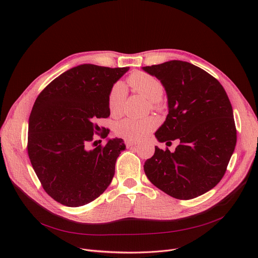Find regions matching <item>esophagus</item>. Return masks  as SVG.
I'll return each instance as SVG.
<instances>
[{
    "label": "esophagus",
    "instance_id": "34e87169",
    "mask_svg": "<svg viewBox=\"0 0 258 258\" xmlns=\"http://www.w3.org/2000/svg\"><path fill=\"white\" fill-rule=\"evenodd\" d=\"M124 144L126 145V147H132V146H136V145H138L139 143H138V142H135V141L125 140V141H124Z\"/></svg>",
    "mask_w": 258,
    "mask_h": 258
}]
</instances>
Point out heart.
<instances>
[{"mask_svg":"<svg viewBox=\"0 0 258 258\" xmlns=\"http://www.w3.org/2000/svg\"><path fill=\"white\" fill-rule=\"evenodd\" d=\"M130 86L139 94L144 96L151 103H157L163 96V86L155 78L145 72H135L128 78ZM125 99V89L121 83H117L111 89L109 94L108 104L110 112L113 115H119L121 113L123 102ZM158 124V121L154 117L146 119H133L125 118L119 121L115 126V133L118 137L130 141H137L148 135Z\"/></svg>","mask_w":258,"mask_h":258,"instance_id":"1","label":"heart"}]
</instances>
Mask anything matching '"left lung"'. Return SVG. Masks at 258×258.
I'll list each match as a JSON object with an SVG mask.
<instances>
[{
    "label": "left lung",
    "instance_id": "1",
    "mask_svg": "<svg viewBox=\"0 0 258 258\" xmlns=\"http://www.w3.org/2000/svg\"><path fill=\"white\" fill-rule=\"evenodd\" d=\"M142 69L162 84L168 114L155 133L158 142L178 139L174 152L155 147L144 170L155 187L176 199L198 197L223 178L237 133L229 97L205 70L180 60Z\"/></svg>",
    "mask_w": 258,
    "mask_h": 258
}]
</instances>
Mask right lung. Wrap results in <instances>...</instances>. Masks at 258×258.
I'll list each match as a JSON object with an SVG mask.
<instances>
[{
    "mask_svg": "<svg viewBox=\"0 0 258 258\" xmlns=\"http://www.w3.org/2000/svg\"><path fill=\"white\" fill-rule=\"evenodd\" d=\"M127 70L82 64L63 72L36 98L28 120V156L43 188L57 202L83 206L111 182L116 159L125 149L123 140L107 139L94 149L89 144L100 128L97 119L110 115L113 85Z\"/></svg>",
    "mask_w": 258,
    "mask_h": 258,
    "instance_id": "1",
    "label": "right lung"
}]
</instances>
